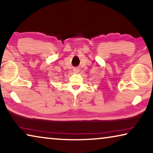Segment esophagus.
<instances>
[{
  "label": "esophagus",
  "instance_id": "obj_1",
  "mask_svg": "<svg viewBox=\"0 0 153 153\" xmlns=\"http://www.w3.org/2000/svg\"><path fill=\"white\" fill-rule=\"evenodd\" d=\"M74 71L75 74H78V73L79 72V68H74Z\"/></svg>",
  "mask_w": 153,
  "mask_h": 153
}]
</instances>
